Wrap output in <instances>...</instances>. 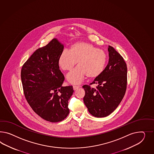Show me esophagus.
<instances>
[{"mask_svg": "<svg viewBox=\"0 0 154 154\" xmlns=\"http://www.w3.org/2000/svg\"><path fill=\"white\" fill-rule=\"evenodd\" d=\"M73 89L75 90H77V89H78L79 88H80V86H75V85H73Z\"/></svg>", "mask_w": 154, "mask_h": 154, "instance_id": "esophagus-1", "label": "esophagus"}]
</instances>
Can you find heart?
<instances>
[{
    "label": "heart",
    "mask_w": 154,
    "mask_h": 154,
    "mask_svg": "<svg viewBox=\"0 0 154 154\" xmlns=\"http://www.w3.org/2000/svg\"><path fill=\"white\" fill-rule=\"evenodd\" d=\"M77 62L79 66L67 75L72 83H81L86 75L96 78L103 73L107 62V55L104 50L86 42H76L69 50L63 51L58 59V64L63 71H69Z\"/></svg>",
    "instance_id": "heart-1"
}]
</instances>
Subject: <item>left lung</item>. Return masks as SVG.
<instances>
[{
    "label": "left lung",
    "instance_id": "1",
    "mask_svg": "<svg viewBox=\"0 0 154 154\" xmlns=\"http://www.w3.org/2000/svg\"><path fill=\"white\" fill-rule=\"evenodd\" d=\"M109 62L104 72L90 85H83V101L93 116L105 117L113 112L121 103L127 85V67L121 54L109 46ZM97 84V88L90 85Z\"/></svg>",
    "mask_w": 154,
    "mask_h": 154
}]
</instances>
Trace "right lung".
Instances as JSON below:
<instances>
[{"mask_svg": "<svg viewBox=\"0 0 154 154\" xmlns=\"http://www.w3.org/2000/svg\"><path fill=\"white\" fill-rule=\"evenodd\" d=\"M64 46L53 38L36 50L23 64L21 77L25 98L33 111L45 121L56 123L69 112L68 100L74 91L72 85L63 87L64 76L58 59Z\"/></svg>", "mask_w": 154, "mask_h": 154, "instance_id": "add662e5", "label": "right lung"}]
</instances>
